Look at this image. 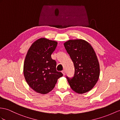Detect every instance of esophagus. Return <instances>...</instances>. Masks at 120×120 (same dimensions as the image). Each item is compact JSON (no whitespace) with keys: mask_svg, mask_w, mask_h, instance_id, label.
Instances as JSON below:
<instances>
[{"mask_svg":"<svg viewBox=\"0 0 120 120\" xmlns=\"http://www.w3.org/2000/svg\"><path fill=\"white\" fill-rule=\"evenodd\" d=\"M62 73H63V74L64 76H65V75H66V71H65V70H63V71H62Z\"/></svg>","mask_w":120,"mask_h":120,"instance_id":"1","label":"esophagus"}]
</instances>
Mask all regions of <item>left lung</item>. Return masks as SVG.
<instances>
[{
	"instance_id": "8db88e82",
	"label": "left lung",
	"mask_w": 120,
	"mask_h": 120,
	"mask_svg": "<svg viewBox=\"0 0 120 120\" xmlns=\"http://www.w3.org/2000/svg\"><path fill=\"white\" fill-rule=\"evenodd\" d=\"M64 44L75 67L74 77H67L70 87L80 94L90 91L100 76V65L94 49L82 39L69 40Z\"/></svg>"
}]
</instances>
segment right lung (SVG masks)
Returning a JSON list of instances; mask_svg holds the SVG:
<instances>
[{
  "label": "right lung",
  "mask_w": 120,
  "mask_h": 120,
  "mask_svg": "<svg viewBox=\"0 0 120 120\" xmlns=\"http://www.w3.org/2000/svg\"><path fill=\"white\" fill-rule=\"evenodd\" d=\"M57 45L56 41L40 38L32 44L26 54L23 74L29 86L37 93L47 94L63 76L62 73L56 71V61L51 58Z\"/></svg>",
  "instance_id": "add662e5"
}]
</instances>
